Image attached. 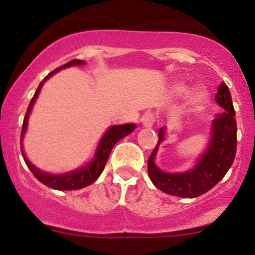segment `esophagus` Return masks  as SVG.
<instances>
[{
	"mask_svg": "<svg viewBox=\"0 0 255 255\" xmlns=\"http://www.w3.org/2000/svg\"><path fill=\"white\" fill-rule=\"evenodd\" d=\"M154 123H155V115L153 114V112L150 111L145 112V114L143 115V117H141V124H143L145 128H150Z\"/></svg>",
	"mask_w": 255,
	"mask_h": 255,
	"instance_id": "34e87169",
	"label": "esophagus"
}]
</instances>
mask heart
<instances>
[{
	"mask_svg": "<svg viewBox=\"0 0 255 255\" xmlns=\"http://www.w3.org/2000/svg\"><path fill=\"white\" fill-rule=\"evenodd\" d=\"M185 92H186L185 87H182V85L176 87V93L182 94V93H185ZM206 98H207L206 92L202 91V89H197V91L193 92V94L190 96V102L193 103L194 106H199V105H202L204 101H206Z\"/></svg>",
	"mask_w": 255,
	"mask_h": 255,
	"instance_id": "1",
	"label": "heart"
}]
</instances>
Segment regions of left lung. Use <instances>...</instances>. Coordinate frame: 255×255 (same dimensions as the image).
<instances>
[{
	"mask_svg": "<svg viewBox=\"0 0 255 255\" xmlns=\"http://www.w3.org/2000/svg\"><path fill=\"white\" fill-rule=\"evenodd\" d=\"M216 101L225 112L216 116L209 148L194 170L185 173H166L155 167L154 155L158 144L163 139V129L158 131V143L148 159V173L159 190L175 197L197 198L218 184L231 167L236 155L238 126L231 94L225 83L218 87Z\"/></svg>",
	"mask_w": 255,
	"mask_h": 255,
	"instance_id": "left-lung-1",
	"label": "left lung"
}]
</instances>
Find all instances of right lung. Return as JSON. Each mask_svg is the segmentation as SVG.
Returning <instances> with one entry per match:
<instances>
[{"instance_id": "1", "label": "right lung", "mask_w": 255, "mask_h": 255, "mask_svg": "<svg viewBox=\"0 0 255 255\" xmlns=\"http://www.w3.org/2000/svg\"><path fill=\"white\" fill-rule=\"evenodd\" d=\"M83 60H71L69 61L67 64L62 65V66L57 67L56 70H53L52 73H49L46 78L43 79V82L40 83L37 88V92L34 93L33 98H31L30 103L28 106V110H26V114L25 117H24V121H22V128H21V139L24 136V132L26 130V125H28V116L30 114V110L33 107V103L35 102L37 100L38 94H39L40 89H42V85L43 83L46 82L47 79L49 76H52L56 71L58 70L64 69V67L67 66H73V65H83ZM136 128L135 124H126V125H116V126H112L108 129V131L103 135L102 140L100 143V147H98V150H97V154L94 157L93 161L91 163H88L84 168H80L78 171H74V172H70V173H64V175H49V173L43 172V171L38 170L37 167H34L30 162L28 161L25 155H24V152H22V148H21V153H22V158L25 161L26 166L29 167V170L31 171V173L39 180L42 184H44L46 186L52 189H56V190H79V189L85 188V186L91 185L96 181L100 175L102 173L103 168H105L106 163H107V159L110 157V153H111L112 148H114L115 144L117 143L119 140L126 136V135H129L132 130ZM21 141V140H20Z\"/></svg>"}]
</instances>
